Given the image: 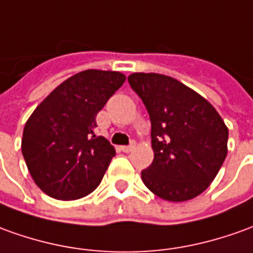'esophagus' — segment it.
Returning a JSON list of instances; mask_svg holds the SVG:
<instances>
[{"label":"esophagus","instance_id":"esophagus-1","mask_svg":"<svg viewBox=\"0 0 253 253\" xmlns=\"http://www.w3.org/2000/svg\"><path fill=\"white\" fill-rule=\"evenodd\" d=\"M135 146H136V144H135V142H132V143L128 144V146H123V147H121V150H123L124 153H130L132 150L135 149Z\"/></svg>","mask_w":253,"mask_h":253}]
</instances>
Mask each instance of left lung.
I'll list each match as a JSON object with an SVG mask.
<instances>
[{
	"instance_id": "obj_1",
	"label": "left lung",
	"mask_w": 253,
	"mask_h": 253,
	"mask_svg": "<svg viewBox=\"0 0 253 253\" xmlns=\"http://www.w3.org/2000/svg\"><path fill=\"white\" fill-rule=\"evenodd\" d=\"M130 88L147 109L154 160L142 170L146 187L182 203L208 189L227 156L229 129L215 107L175 78L133 73Z\"/></svg>"
}]
</instances>
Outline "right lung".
I'll return each mask as SVG.
<instances>
[{
  "label": "right lung",
  "mask_w": 253,
  "mask_h": 253,
  "mask_svg": "<svg viewBox=\"0 0 253 253\" xmlns=\"http://www.w3.org/2000/svg\"><path fill=\"white\" fill-rule=\"evenodd\" d=\"M125 81L85 70L50 92L24 125L22 153L33 180L56 200H78L100 184L116 150L95 135L96 116Z\"/></svg>",
  "instance_id": "add662e5"
}]
</instances>
